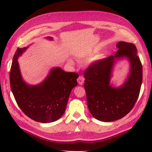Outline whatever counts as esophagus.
Returning <instances> with one entry per match:
<instances>
[{
	"mask_svg": "<svg viewBox=\"0 0 152 152\" xmlns=\"http://www.w3.org/2000/svg\"><path fill=\"white\" fill-rule=\"evenodd\" d=\"M84 77L82 76H80L78 77H77V83H78L80 85H83V82H84Z\"/></svg>",
	"mask_w": 152,
	"mask_h": 152,
	"instance_id": "1",
	"label": "esophagus"
}]
</instances>
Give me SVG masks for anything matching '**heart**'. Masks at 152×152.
<instances>
[{"mask_svg":"<svg viewBox=\"0 0 152 152\" xmlns=\"http://www.w3.org/2000/svg\"><path fill=\"white\" fill-rule=\"evenodd\" d=\"M104 58V56H103V55H100V56H98V57L96 58V59H103ZM70 63H73L72 62V61H71V60H70Z\"/></svg>","mask_w":152,"mask_h":152,"instance_id":"obj_1","label":"heart"}]
</instances>
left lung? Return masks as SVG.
I'll list each match as a JSON object with an SVG mask.
<instances>
[{
    "label": "left lung",
    "mask_w": 152,
    "mask_h": 152,
    "mask_svg": "<svg viewBox=\"0 0 152 152\" xmlns=\"http://www.w3.org/2000/svg\"><path fill=\"white\" fill-rule=\"evenodd\" d=\"M116 47L118 50L114 56L94 62L84 72L88 108L102 122L115 121L128 114L139 97L142 84V67L135 46L120 41ZM124 58L130 61L129 76L121 87H112L110 81L114 63Z\"/></svg>",
    "instance_id": "left-lung-1"
}]
</instances>
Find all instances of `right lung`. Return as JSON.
<instances>
[{"label": "right lung", "mask_w": 152, "mask_h": 152, "mask_svg": "<svg viewBox=\"0 0 152 152\" xmlns=\"http://www.w3.org/2000/svg\"><path fill=\"white\" fill-rule=\"evenodd\" d=\"M47 38L52 40L51 37ZM27 48H17L13 58L10 80L14 98L21 110L31 119L41 123L56 121L65 111L69 95L77 85L79 75L55 67L41 83L28 85L23 79L17 61Z\"/></svg>", "instance_id": "right-lung-1"}]
</instances>
